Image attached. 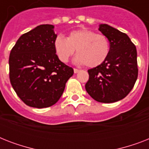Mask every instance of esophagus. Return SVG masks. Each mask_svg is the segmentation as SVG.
<instances>
[{
	"instance_id": "34e87169",
	"label": "esophagus",
	"mask_w": 149,
	"mask_h": 149,
	"mask_svg": "<svg viewBox=\"0 0 149 149\" xmlns=\"http://www.w3.org/2000/svg\"><path fill=\"white\" fill-rule=\"evenodd\" d=\"M74 72L75 73H77V72H79V70H78V69H74Z\"/></svg>"
}]
</instances>
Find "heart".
I'll list each match as a JSON object with an SVG mask.
<instances>
[{"label": "heart", "instance_id": "heart-1", "mask_svg": "<svg viewBox=\"0 0 149 149\" xmlns=\"http://www.w3.org/2000/svg\"><path fill=\"white\" fill-rule=\"evenodd\" d=\"M53 45L56 56L62 63H67L77 49L75 62L90 68L104 63L111 51V43L106 36L86 29L70 32L67 38L56 36Z\"/></svg>", "mask_w": 149, "mask_h": 149}]
</instances>
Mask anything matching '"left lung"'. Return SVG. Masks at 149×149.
Masks as SVG:
<instances>
[{"mask_svg":"<svg viewBox=\"0 0 149 149\" xmlns=\"http://www.w3.org/2000/svg\"><path fill=\"white\" fill-rule=\"evenodd\" d=\"M99 30L108 38L111 51L101 65L88 70L86 92L100 103H113L125 98L134 87L139 69L135 45L125 33L108 24Z\"/></svg>","mask_w":149,"mask_h":149,"instance_id":"8db88e82","label":"left lung"}]
</instances>
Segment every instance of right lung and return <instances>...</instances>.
I'll list each match as a JSON object with an SVG mask.
<instances>
[{
  "mask_svg": "<svg viewBox=\"0 0 149 149\" xmlns=\"http://www.w3.org/2000/svg\"><path fill=\"white\" fill-rule=\"evenodd\" d=\"M52 24H41L23 34L9 56L10 84L29 107L52 106L63 94L73 69L62 63L54 50L57 35Z\"/></svg>",
  "mask_w": 149,
  "mask_h": 149,
  "instance_id": "1",
  "label": "right lung"
}]
</instances>
